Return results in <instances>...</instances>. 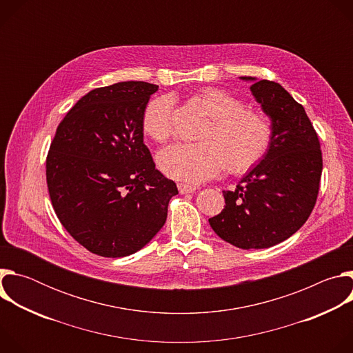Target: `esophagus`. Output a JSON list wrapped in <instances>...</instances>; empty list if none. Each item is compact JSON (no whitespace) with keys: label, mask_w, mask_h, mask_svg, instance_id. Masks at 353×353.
Masks as SVG:
<instances>
[{"label":"esophagus","mask_w":353,"mask_h":353,"mask_svg":"<svg viewBox=\"0 0 353 353\" xmlns=\"http://www.w3.org/2000/svg\"><path fill=\"white\" fill-rule=\"evenodd\" d=\"M177 188H179L180 194H190V192H195V190H196L194 185H188V184H183V183H179Z\"/></svg>","instance_id":"esophagus-1"}]
</instances>
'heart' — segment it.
I'll return each instance as SVG.
<instances>
[{
  "instance_id": "b5f03b06",
  "label": "heart",
  "mask_w": 353,
  "mask_h": 353,
  "mask_svg": "<svg viewBox=\"0 0 353 353\" xmlns=\"http://www.w3.org/2000/svg\"><path fill=\"white\" fill-rule=\"evenodd\" d=\"M211 121L196 143H173L158 157L162 172L174 180L201 183L218 174L223 166L240 174L253 169L268 152L272 125L259 113L244 109L239 97L218 88H204L192 94ZM173 97L163 94L150 100L142 114L143 131L158 142L173 132Z\"/></svg>"
}]
</instances>
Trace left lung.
I'll use <instances>...</instances> for the list:
<instances>
[{
  "label": "left lung",
  "mask_w": 353,
  "mask_h": 353,
  "mask_svg": "<svg viewBox=\"0 0 353 353\" xmlns=\"http://www.w3.org/2000/svg\"><path fill=\"white\" fill-rule=\"evenodd\" d=\"M251 93L271 119L272 142L261 162L234 191H223L225 208L210 225L225 241L268 248L305 225L320 188L323 157L319 135L305 108L279 83L253 77Z\"/></svg>",
  "instance_id": "obj_1"
}]
</instances>
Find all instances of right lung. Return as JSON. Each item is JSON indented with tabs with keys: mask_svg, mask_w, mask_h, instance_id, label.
<instances>
[{
	"mask_svg": "<svg viewBox=\"0 0 353 353\" xmlns=\"http://www.w3.org/2000/svg\"><path fill=\"white\" fill-rule=\"evenodd\" d=\"M158 85L96 88L57 127L46 159L50 199L61 225L90 253L125 257L162 229L176 183L143 143L142 114Z\"/></svg>",
	"mask_w": 353,
	"mask_h": 353,
	"instance_id": "right-lung-1",
	"label": "right lung"
}]
</instances>
